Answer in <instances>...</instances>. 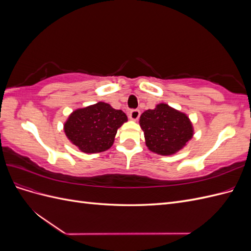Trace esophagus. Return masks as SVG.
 I'll list each match as a JSON object with an SVG mask.
<instances>
[{
	"label": "esophagus",
	"instance_id": "34e87169",
	"mask_svg": "<svg viewBox=\"0 0 251 251\" xmlns=\"http://www.w3.org/2000/svg\"><path fill=\"white\" fill-rule=\"evenodd\" d=\"M128 116H130V118H131L132 120H137V119L139 118V116H140V112H139V110H137V109L131 110L130 113H128Z\"/></svg>",
	"mask_w": 251,
	"mask_h": 251
}]
</instances>
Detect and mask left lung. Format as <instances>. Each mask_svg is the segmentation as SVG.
Listing matches in <instances>:
<instances>
[{
  "label": "left lung",
  "mask_w": 251,
  "mask_h": 251,
  "mask_svg": "<svg viewBox=\"0 0 251 251\" xmlns=\"http://www.w3.org/2000/svg\"><path fill=\"white\" fill-rule=\"evenodd\" d=\"M139 124L149 150L163 156L177 153L194 135L193 125L186 114L166 103H159L154 110L143 112Z\"/></svg>",
  "instance_id": "8db88e82"
}]
</instances>
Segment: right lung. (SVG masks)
<instances>
[{"mask_svg": "<svg viewBox=\"0 0 251 251\" xmlns=\"http://www.w3.org/2000/svg\"><path fill=\"white\" fill-rule=\"evenodd\" d=\"M126 121L123 111L100 101L73 111L64 125V130L68 139L81 151L94 154L113 146L117 130Z\"/></svg>", "mask_w": 251, "mask_h": 251, "instance_id": "obj_1", "label": "right lung"}]
</instances>
